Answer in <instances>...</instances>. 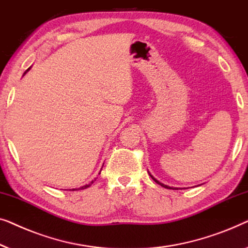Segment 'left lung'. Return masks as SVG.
<instances>
[{"instance_id": "obj_1", "label": "left lung", "mask_w": 248, "mask_h": 248, "mask_svg": "<svg viewBox=\"0 0 248 248\" xmlns=\"http://www.w3.org/2000/svg\"><path fill=\"white\" fill-rule=\"evenodd\" d=\"M149 175H151V177H152V179H153V180H154L156 183H157V184H159V186H164V187H165V189H176V187H172V186H165V184H163V183H160V182H158V181H157V180H156V179H155V177L152 175V174H149Z\"/></svg>"}]
</instances>
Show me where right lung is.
Here are the masks:
<instances>
[{
  "instance_id": "right-lung-1",
  "label": "right lung",
  "mask_w": 248,
  "mask_h": 248,
  "mask_svg": "<svg viewBox=\"0 0 248 248\" xmlns=\"http://www.w3.org/2000/svg\"><path fill=\"white\" fill-rule=\"evenodd\" d=\"M30 68H31V67H29V68H28V69H27V71H26V72H24V74H26V73H27V72H29V69H30ZM24 74H23V75H24ZM100 173H101V172H100ZM100 173H99V174H100ZM94 181H95V180H94ZM94 181H92V182H90L89 184H85V186H81V187H78V189H86V187H89V186H92V184H93V182H94ZM72 190H73V191H74V190H78V189H72Z\"/></svg>"
}]
</instances>
